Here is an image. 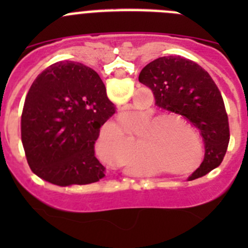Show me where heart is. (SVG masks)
<instances>
[{"mask_svg":"<svg viewBox=\"0 0 248 248\" xmlns=\"http://www.w3.org/2000/svg\"><path fill=\"white\" fill-rule=\"evenodd\" d=\"M154 114L147 112L141 114L138 117V121L147 122L146 131L141 138L137 140V149L140 154L137 156V162L150 166L156 157L158 161L167 164L177 163L180 159L184 158L188 154V136L180 129L174 128L176 126L175 120H179L184 126H188L181 119H172V117H158L152 120ZM196 137H198L196 134Z\"/></svg>","mask_w":248,"mask_h":248,"instance_id":"b5f03b06","label":"heart"}]
</instances>
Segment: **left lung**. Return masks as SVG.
<instances>
[{"label": "left lung", "mask_w": 248, "mask_h": 248, "mask_svg": "<svg viewBox=\"0 0 248 248\" xmlns=\"http://www.w3.org/2000/svg\"><path fill=\"white\" fill-rule=\"evenodd\" d=\"M139 81L151 89L159 108L186 117L201 132L204 161L189 180L217 168L226 156L231 133L223 98L210 74L191 60L163 56L141 69Z\"/></svg>", "instance_id": "left-lung-1"}]
</instances>
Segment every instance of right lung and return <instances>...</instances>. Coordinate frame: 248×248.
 I'll return each instance as SVG.
<instances>
[{"instance_id": "1", "label": "right lung", "mask_w": 248, "mask_h": 248, "mask_svg": "<svg viewBox=\"0 0 248 248\" xmlns=\"http://www.w3.org/2000/svg\"><path fill=\"white\" fill-rule=\"evenodd\" d=\"M115 114L98 74L78 62H57L36 78L21 115V141L31 170L57 186L106 176L94 155L99 129Z\"/></svg>"}]
</instances>
